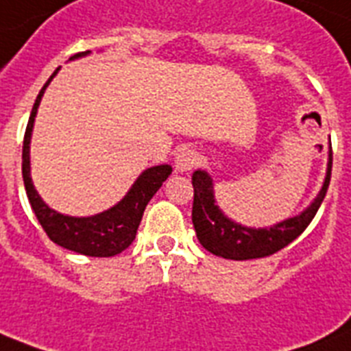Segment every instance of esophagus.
<instances>
[{"mask_svg":"<svg viewBox=\"0 0 351 351\" xmlns=\"http://www.w3.org/2000/svg\"><path fill=\"white\" fill-rule=\"evenodd\" d=\"M196 160H198L196 152L193 148H189V146H184L175 155V169L178 173H187V171H191L196 166Z\"/></svg>","mask_w":351,"mask_h":351,"instance_id":"34e87169","label":"esophagus"}]
</instances>
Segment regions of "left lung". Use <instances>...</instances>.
I'll return each instance as SVG.
<instances>
[{
	"label": "left lung",
	"instance_id": "8db88e82",
	"mask_svg": "<svg viewBox=\"0 0 351 351\" xmlns=\"http://www.w3.org/2000/svg\"><path fill=\"white\" fill-rule=\"evenodd\" d=\"M330 173L332 146L328 149L325 180L316 198L296 216L285 217L271 226L255 228V226L241 225L226 216L216 202L214 180L210 173L207 169H196L193 173V225L199 244L207 252L214 253L217 257L230 258V261H250V258L273 255L293 243L307 228L312 217L316 216L330 184Z\"/></svg>",
	"mask_w": 351,
	"mask_h": 351
}]
</instances>
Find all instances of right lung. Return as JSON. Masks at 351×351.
I'll return each mask as SVG.
<instances>
[{"label": "right lung", "mask_w": 351, "mask_h": 351, "mask_svg": "<svg viewBox=\"0 0 351 351\" xmlns=\"http://www.w3.org/2000/svg\"><path fill=\"white\" fill-rule=\"evenodd\" d=\"M87 55H90V51L78 53L69 60H78ZM58 71L60 67L55 69V73L49 76V80L40 89L39 96L34 103V108H32L28 126H26L25 143H23V180H25L26 194H28L35 216L53 243L62 248L71 250V252L87 255V257H114L128 248L132 241L135 239L144 208L153 198V194L160 189L162 182L167 180L173 167L169 164H160V166H152L144 169L135 178L128 193L116 205H112L110 208L98 212L94 216H67V214H62L49 207L48 203L40 198V194L37 193L34 182H32L30 144L39 105L48 85L57 76Z\"/></svg>", "instance_id": "1"}]
</instances>
